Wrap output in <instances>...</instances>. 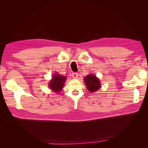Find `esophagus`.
<instances>
[{
  "label": "esophagus",
  "mask_w": 148,
  "mask_h": 148,
  "mask_svg": "<svg viewBox=\"0 0 148 148\" xmlns=\"http://www.w3.org/2000/svg\"><path fill=\"white\" fill-rule=\"evenodd\" d=\"M72 76L73 77V78H75V79H76L78 77V74L77 72H73V73L72 74Z\"/></svg>",
  "instance_id": "obj_1"
}]
</instances>
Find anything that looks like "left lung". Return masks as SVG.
I'll return each instance as SVG.
<instances>
[{"mask_svg": "<svg viewBox=\"0 0 148 148\" xmlns=\"http://www.w3.org/2000/svg\"><path fill=\"white\" fill-rule=\"evenodd\" d=\"M86 88L90 92H94L100 88V81L95 75L89 74L84 78Z\"/></svg>", "mask_w": 148, "mask_h": 148, "instance_id": "left-lung-1", "label": "left lung"}]
</instances>
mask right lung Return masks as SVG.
<instances>
[{
  "label": "right lung",
  "mask_w": 148,
  "mask_h": 148,
  "mask_svg": "<svg viewBox=\"0 0 148 148\" xmlns=\"http://www.w3.org/2000/svg\"><path fill=\"white\" fill-rule=\"evenodd\" d=\"M65 80L66 77L60 76L58 74H56L53 76L52 80H51L49 84V86L53 92H60L63 88Z\"/></svg>",
  "instance_id": "add662e5"
}]
</instances>
